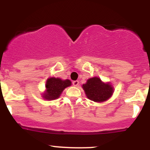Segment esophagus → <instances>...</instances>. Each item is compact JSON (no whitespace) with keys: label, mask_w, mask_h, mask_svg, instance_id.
<instances>
[{"label":"esophagus","mask_w":150,"mask_h":150,"mask_svg":"<svg viewBox=\"0 0 150 150\" xmlns=\"http://www.w3.org/2000/svg\"><path fill=\"white\" fill-rule=\"evenodd\" d=\"M79 85V81L78 80H75L73 82V85L75 86V87H77Z\"/></svg>","instance_id":"esophagus-1"}]
</instances>
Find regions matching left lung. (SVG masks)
Here are the masks:
<instances>
[{"label":"left lung","mask_w":150,"mask_h":150,"mask_svg":"<svg viewBox=\"0 0 150 150\" xmlns=\"http://www.w3.org/2000/svg\"><path fill=\"white\" fill-rule=\"evenodd\" d=\"M87 97L95 102H102L107 100L112 95L113 89L108 83H104L97 77H92L87 80V83L82 85Z\"/></svg>","instance_id":"left-lung-1"}]
</instances>
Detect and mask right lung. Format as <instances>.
Listing matches in <instances>:
<instances>
[{
	"mask_svg": "<svg viewBox=\"0 0 150 150\" xmlns=\"http://www.w3.org/2000/svg\"><path fill=\"white\" fill-rule=\"evenodd\" d=\"M71 85L69 80H63L60 78L51 77L46 81V92L44 94V99L48 100H53L60 97L61 94L67 87Z\"/></svg>",
	"mask_w": 150,
	"mask_h": 150,
	"instance_id": "right-lung-1",
	"label": "right lung"
}]
</instances>
